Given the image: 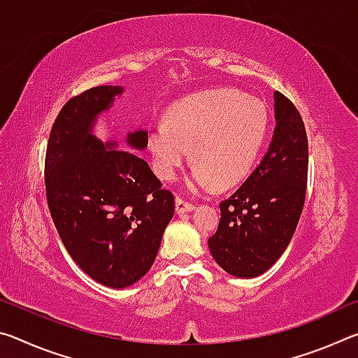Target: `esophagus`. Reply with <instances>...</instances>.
<instances>
[{
  "mask_svg": "<svg viewBox=\"0 0 358 358\" xmlns=\"http://www.w3.org/2000/svg\"><path fill=\"white\" fill-rule=\"evenodd\" d=\"M194 208V205L191 203V202H186V201H183V199L181 197H177L175 199V211H177L178 215H181V213H187V211H192Z\"/></svg>",
  "mask_w": 358,
  "mask_h": 358,
  "instance_id": "34e87169",
  "label": "esophagus"
}]
</instances>
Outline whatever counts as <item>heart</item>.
I'll return each mask as SVG.
<instances>
[{"label": "heart", "mask_w": 358, "mask_h": 358, "mask_svg": "<svg viewBox=\"0 0 358 358\" xmlns=\"http://www.w3.org/2000/svg\"><path fill=\"white\" fill-rule=\"evenodd\" d=\"M268 131L262 102L232 90L194 94L167 112L166 123L148 132L147 145L161 180L177 178L192 155L189 186L210 189L215 183L229 187L250 172Z\"/></svg>", "instance_id": "obj_1"}]
</instances>
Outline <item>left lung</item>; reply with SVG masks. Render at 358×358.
<instances>
[{
    "label": "left lung",
    "mask_w": 358,
    "mask_h": 358,
    "mask_svg": "<svg viewBox=\"0 0 358 358\" xmlns=\"http://www.w3.org/2000/svg\"><path fill=\"white\" fill-rule=\"evenodd\" d=\"M273 138L246 181L220 203L221 220L208 248L229 275L256 278L286 251L306 196L308 138L299 110L275 92Z\"/></svg>",
    "instance_id": "obj_1"
}]
</instances>
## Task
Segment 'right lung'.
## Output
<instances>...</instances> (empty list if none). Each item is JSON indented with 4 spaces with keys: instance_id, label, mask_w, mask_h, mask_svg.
I'll return each mask as SVG.
<instances>
[{
    "instance_id": "obj_1",
    "label": "right lung",
    "mask_w": 358,
    "mask_h": 358,
    "mask_svg": "<svg viewBox=\"0 0 358 358\" xmlns=\"http://www.w3.org/2000/svg\"><path fill=\"white\" fill-rule=\"evenodd\" d=\"M123 87L90 88L71 98L52 126L45 153V194L52 220L69 256L94 281L124 289L153 265L175 211L148 162L115 141L93 134L96 120ZM147 131L126 136L147 147Z\"/></svg>"
}]
</instances>
